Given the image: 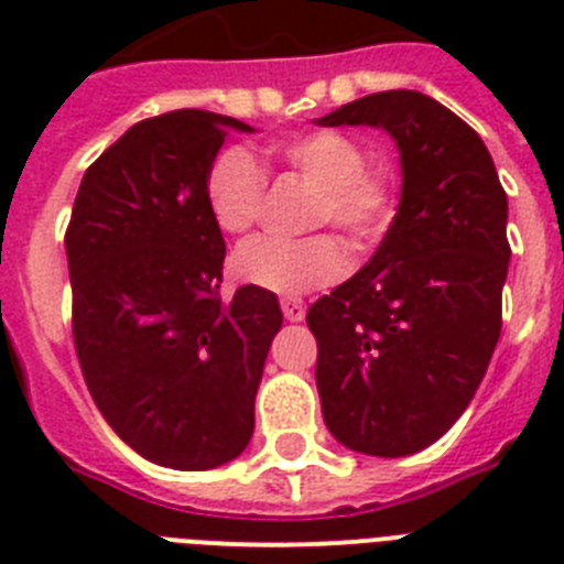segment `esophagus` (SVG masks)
Returning a JSON list of instances; mask_svg holds the SVG:
<instances>
[{
  "label": "esophagus",
  "instance_id": "1",
  "mask_svg": "<svg viewBox=\"0 0 564 564\" xmlns=\"http://www.w3.org/2000/svg\"><path fill=\"white\" fill-rule=\"evenodd\" d=\"M281 310L286 322H301V318L307 316V304H304L301 299H283Z\"/></svg>",
  "mask_w": 564,
  "mask_h": 564
}]
</instances>
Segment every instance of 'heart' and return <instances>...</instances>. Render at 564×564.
<instances>
[{"mask_svg":"<svg viewBox=\"0 0 564 564\" xmlns=\"http://www.w3.org/2000/svg\"><path fill=\"white\" fill-rule=\"evenodd\" d=\"M274 158L292 175L313 187L307 228H339L357 251L386 237L394 219L398 193L392 175L371 166L360 140L343 131H307L274 149ZM265 198V175L246 149H221L204 172V204L225 234H246L257 225ZM348 269V251L334 234L301 239H251L234 254L239 281L278 292H304L330 286Z\"/></svg>","mask_w":564,"mask_h":564,"instance_id":"b5f03b06","label":"heart"}]
</instances>
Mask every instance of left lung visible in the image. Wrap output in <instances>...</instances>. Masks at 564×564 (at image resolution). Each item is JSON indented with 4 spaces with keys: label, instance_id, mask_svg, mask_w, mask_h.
Wrapping results in <instances>:
<instances>
[{
    "label": "left lung",
    "instance_id": "left-lung-1",
    "mask_svg": "<svg viewBox=\"0 0 564 564\" xmlns=\"http://www.w3.org/2000/svg\"><path fill=\"white\" fill-rule=\"evenodd\" d=\"M318 126L386 128L403 170L369 265L307 310L325 424L360 454H415L463 415L500 339L507 193L480 134L419 90L371 93Z\"/></svg>",
    "mask_w": 564,
    "mask_h": 564
}]
</instances>
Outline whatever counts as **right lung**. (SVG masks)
I'll use <instances>...</instances> for the list:
<instances>
[{
    "label": "right lung",
    "instance_id": "add662e5",
    "mask_svg": "<svg viewBox=\"0 0 564 564\" xmlns=\"http://www.w3.org/2000/svg\"><path fill=\"white\" fill-rule=\"evenodd\" d=\"M230 128L251 131L210 110L128 128L84 172L64 237L84 383L126 445L181 471L246 451L283 322L274 292H219L225 239L204 172Z\"/></svg>",
    "mask_w": 564,
    "mask_h": 564
}]
</instances>
